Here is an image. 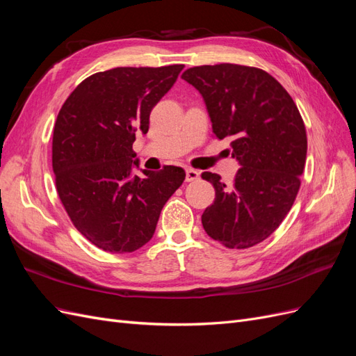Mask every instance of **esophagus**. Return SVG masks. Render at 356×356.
I'll list each match as a JSON object with an SVG mask.
<instances>
[{"instance_id": "esophagus-1", "label": "esophagus", "mask_w": 356, "mask_h": 356, "mask_svg": "<svg viewBox=\"0 0 356 356\" xmlns=\"http://www.w3.org/2000/svg\"><path fill=\"white\" fill-rule=\"evenodd\" d=\"M200 178V172L193 169V168H187L186 170V181L191 182V181H197Z\"/></svg>"}]
</instances>
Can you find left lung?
Returning a JSON list of instances; mask_svg holds the SVG:
<instances>
[{
	"mask_svg": "<svg viewBox=\"0 0 356 356\" xmlns=\"http://www.w3.org/2000/svg\"><path fill=\"white\" fill-rule=\"evenodd\" d=\"M181 79L200 92L213 135L232 139L241 165L230 184L202 174L215 188L203 229L230 250L251 248L281 225L297 197L307 153L303 118L282 84L260 68L202 65Z\"/></svg>",
	"mask_w": 356,
	"mask_h": 356,
	"instance_id": "left-lung-1",
	"label": "left lung"
}]
</instances>
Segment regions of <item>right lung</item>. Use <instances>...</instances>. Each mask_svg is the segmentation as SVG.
Segmentation results:
<instances>
[{
	"instance_id": "right-lung-1",
	"label": "right lung",
	"mask_w": 356,
	"mask_h": 356,
	"mask_svg": "<svg viewBox=\"0 0 356 356\" xmlns=\"http://www.w3.org/2000/svg\"><path fill=\"white\" fill-rule=\"evenodd\" d=\"M184 65L120 67L83 80L63 102L51 143L59 199L74 227L111 254L134 252L153 238L161 208L186 172L138 166L135 134L148 132L149 113Z\"/></svg>"
}]
</instances>
